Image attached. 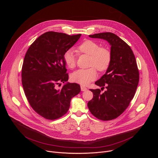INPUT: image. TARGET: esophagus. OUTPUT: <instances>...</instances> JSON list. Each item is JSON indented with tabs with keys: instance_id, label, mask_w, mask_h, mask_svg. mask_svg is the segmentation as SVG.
<instances>
[{
	"instance_id": "obj_1",
	"label": "esophagus",
	"mask_w": 158,
	"mask_h": 158,
	"mask_svg": "<svg viewBox=\"0 0 158 158\" xmlns=\"http://www.w3.org/2000/svg\"><path fill=\"white\" fill-rule=\"evenodd\" d=\"M81 89L82 91H85L87 89L84 85H81Z\"/></svg>"
}]
</instances>
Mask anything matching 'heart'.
Instances as JSON below:
<instances>
[{"label":"heart","mask_w":158,"mask_h":158,"mask_svg":"<svg viewBox=\"0 0 158 158\" xmlns=\"http://www.w3.org/2000/svg\"><path fill=\"white\" fill-rule=\"evenodd\" d=\"M77 50L79 53L90 56L89 65L93 67L87 69L76 71L71 74V79L74 82L87 85L98 77L95 67L101 72L107 69L111 61V53L107 48L100 47L98 43L91 40L83 41L77 47ZM63 59L69 68L73 69L76 66V56L73 50L66 51L63 55Z\"/></svg>","instance_id":"obj_1"}]
</instances>
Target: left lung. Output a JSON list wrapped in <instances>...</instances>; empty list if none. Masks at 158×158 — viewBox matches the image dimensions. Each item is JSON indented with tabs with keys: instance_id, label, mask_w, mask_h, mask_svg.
I'll list each match as a JSON object with an SVG mask.
<instances>
[{
	"instance_id": "8db88e82",
	"label": "left lung",
	"mask_w": 158,
	"mask_h": 158,
	"mask_svg": "<svg viewBox=\"0 0 158 158\" xmlns=\"http://www.w3.org/2000/svg\"><path fill=\"white\" fill-rule=\"evenodd\" d=\"M107 40L110 45L111 61L106 73L95 84L104 87L90 89L93 99L87 103L91 114L102 121L117 118L129 106L139 83L136 58L128 45L116 34L103 32L89 35Z\"/></svg>"
}]
</instances>
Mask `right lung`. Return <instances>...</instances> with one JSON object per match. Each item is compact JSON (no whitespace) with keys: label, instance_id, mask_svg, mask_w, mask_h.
<instances>
[{"label":"right lung","instance_id":"add662e5","mask_svg":"<svg viewBox=\"0 0 158 158\" xmlns=\"http://www.w3.org/2000/svg\"><path fill=\"white\" fill-rule=\"evenodd\" d=\"M81 34L69 35L53 31L39 36L28 49L22 68V83L32 109L42 117L54 120L68 111L71 99L81 91L69 79L63 59ZM66 84L60 89L56 85Z\"/></svg>","mask_w":158,"mask_h":158}]
</instances>
